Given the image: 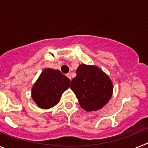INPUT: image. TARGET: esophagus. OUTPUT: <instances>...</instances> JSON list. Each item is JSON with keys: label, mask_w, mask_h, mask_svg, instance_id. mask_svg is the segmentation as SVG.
Returning a JSON list of instances; mask_svg holds the SVG:
<instances>
[{"label": "esophagus", "mask_w": 148, "mask_h": 148, "mask_svg": "<svg viewBox=\"0 0 148 148\" xmlns=\"http://www.w3.org/2000/svg\"><path fill=\"white\" fill-rule=\"evenodd\" d=\"M66 76H67V77H68V78H70V80H71V79H72V76H71V73H67V74H66Z\"/></svg>", "instance_id": "obj_1"}]
</instances>
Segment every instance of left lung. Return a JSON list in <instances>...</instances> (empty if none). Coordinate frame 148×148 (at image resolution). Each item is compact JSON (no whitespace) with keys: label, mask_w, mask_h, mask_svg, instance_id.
Segmentation results:
<instances>
[{"label":"left lung","mask_w":148,"mask_h":148,"mask_svg":"<svg viewBox=\"0 0 148 148\" xmlns=\"http://www.w3.org/2000/svg\"><path fill=\"white\" fill-rule=\"evenodd\" d=\"M70 88L84 110L93 111L102 108L110 99L113 84L99 67L82 64L76 70Z\"/></svg>","instance_id":"1"}]
</instances>
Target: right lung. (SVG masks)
Instances as JSON below:
<instances>
[{"label":"right lung","mask_w":148,"mask_h":148,"mask_svg":"<svg viewBox=\"0 0 148 148\" xmlns=\"http://www.w3.org/2000/svg\"><path fill=\"white\" fill-rule=\"evenodd\" d=\"M70 80L60 70L45 69L35 82L32 97L39 108L49 109L59 102L62 93L70 87Z\"/></svg>","instance_id":"1"}]
</instances>
